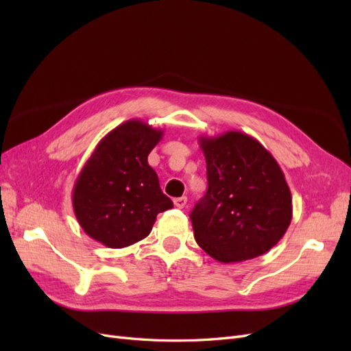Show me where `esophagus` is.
<instances>
[{"mask_svg": "<svg viewBox=\"0 0 351 351\" xmlns=\"http://www.w3.org/2000/svg\"><path fill=\"white\" fill-rule=\"evenodd\" d=\"M186 204H187V197H186V196L176 197V199H174V205H176L178 209L184 208V206H186Z\"/></svg>", "mask_w": 351, "mask_h": 351, "instance_id": "obj_1", "label": "esophagus"}]
</instances>
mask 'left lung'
<instances>
[{"label": "left lung", "instance_id": "obj_1", "mask_svg": "<svg viewBox=\"0 0 351 351\" xmlns=\"http://www.w3.org/2000/svg\"><path fill=\"white\" fill-rule=\"evenodd\" d=\"M208 190L190 219L210 258L234 263L271 250L293 218L290 187L281 167L254 137L237 130L200 136Z\"/></svg>", "mask_w": 351, "mask_h": 351}]
</instances>
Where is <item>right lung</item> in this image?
Wrapping results in <instances>:
<instances>
[{
  "label": "right lung",
  "instance_id": "add662e5",
  "mask_svg": "<svg viewBox=\"0 0 351 351\" xmlns=\"http://www.w3.org/2000/svg\"><path fill=\"white\" fill-rule=\"evenodd\" d=\"M164 130L137 119L105 134L73 187V210L86 234L111 249L143 240L159 212L173 208L147 155Z\"/></svg>",
  "mask_w": 351,
  "mask_h": 351
}]
</instances>
